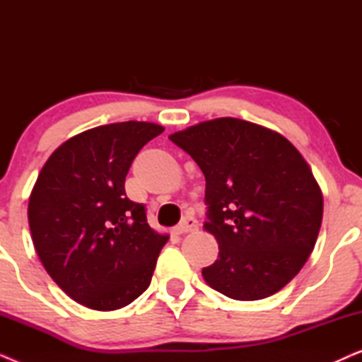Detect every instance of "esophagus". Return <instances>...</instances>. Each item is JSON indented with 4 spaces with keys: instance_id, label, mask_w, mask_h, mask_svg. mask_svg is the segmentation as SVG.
I'll use <instances>...</instances> for the list:
<instances>
[{
    "instance_id": "1",
    "label": "esophagus",
    "mask_w": 362,
    "mask_h": 362,
    "mask_svg": "<svg viewBox=\"0 0 362 362\" xmlns=\"http://www.w3.org/2000/svg\"><path fill=\"white\" fill-rule=\"evenodd\" d=\"M197 226H199V222H197L194 217L192 216H186L185 219H182L180 224L175 227V234L181 235V234H187V232H192L197 229Z\"/></svg>"
}]
</instances>
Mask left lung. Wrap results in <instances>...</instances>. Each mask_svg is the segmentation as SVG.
<instances>
[{"mask_svg":"<svg viewBox=\"0 0 362 362\" xmlns=\"http://www.w3.org/2000/svg\"><path fill=\"white\" fill-rule=\"evenodd\" d=\"M206 177L207 221L219 257L202 269L211 288L240 301L276 293L315 249L323 194L301 153L280 133L239 118L170 135Z\"/></svg>","mask_w":362,"mask_h":362,"instance_id":"left-lung-1","label":"left lung"}]
</instances>
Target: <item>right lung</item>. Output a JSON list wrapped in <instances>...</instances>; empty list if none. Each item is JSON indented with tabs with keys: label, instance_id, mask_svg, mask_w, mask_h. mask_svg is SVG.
<instances>
[{
	"label": "right lung",
	"instance_id": "right-lung-1",
	"mask_svg": "<svg viewBox=\"0 0 362 362\" xmlns=\"http://www.w3.org/2000/svg\"><path fill=\"white\" fill-rule=\"evenodd\" d=\"M163 130L122 122L78 133L49 156L33 187L34 249L51 279L87 308H123L150 286L168 235L148 226L145 206L128 199L125 177Z\"/></svg>",
	"mask_w": 362,
	"mask_h": 362
}]
</instances>
